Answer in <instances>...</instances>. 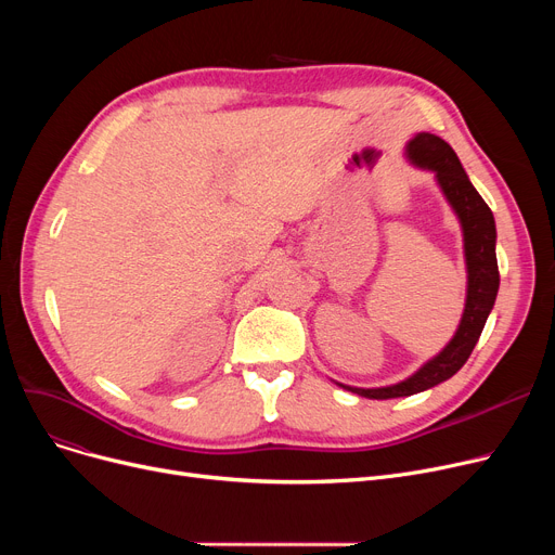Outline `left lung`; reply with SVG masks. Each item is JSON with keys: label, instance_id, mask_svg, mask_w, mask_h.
I'll use <instances>...</instances> for the list:
<instances>
[{"label": "left lung", "instance_id": "obj_1", "mask_svg": "<svg viewBox=\"0 0 555 555\" xmlns=\"http://www.w3.org/2000/svg\"><path fill=\"white\" fill-rule=\"evenodd\" d=\"M406 157L421 168L434 170L436 182H439L443 195L448 197L450 207L454 209L461 222L465 268H468V295H465V310L461 317V324L450 344L439 356L425 362L414 375L406 377V380L380 389L339 385L346 391H353L358 396L373 400L414 396L452 377L465 362H468L500 289L498 254H494V243H498L494 218L483 197L468 180V175H465L456 153L452 151V145L436 134L418 132L410 143H406Z\"/></svg>", "mask_w": 555, "mask_h": 555}]
</instances>
